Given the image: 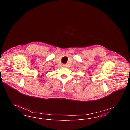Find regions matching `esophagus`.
I'll list each match as a JSON object with an SVG mask.
<instances>
[{
    "label": "esophagus",
    "mask_w": 130,
    "mask_h": 130,
    "mask_svg": "<svg viewBox=\"0 0 130 130\" xmlns=\"http://www.w3.org/2000/svg\"><path fill=\"white\" fill-rule=\"evenodd\" d=\"M62 66H63V67H66L67 66V65H66V64H63V65H62Z\"/></svg>",
    "instance_id": "1"
}]
</instances>
